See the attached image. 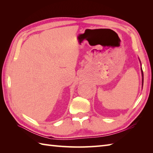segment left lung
Here are the masks:
<instances>
[{
    "instance_id": "1",
    "label": "left lung",
    "mask_w": 153,
    "mask_h": 153,
    "mask_svg": "<svg viewBox=\"0 0 153 153\" xmlns=\"http://www.w3.org/2000/svg\"><path fill=\"white\" fill-rule=\"evenodd\" d=\"M141 72H142V85H143V70H142V68H141Z\"/></svg>"
}]
</instances>
